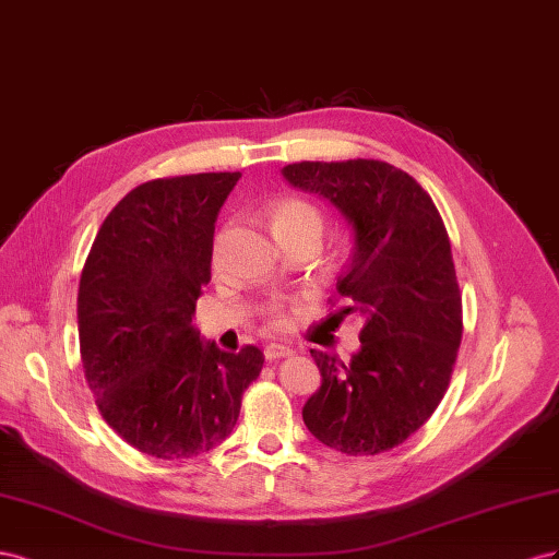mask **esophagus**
<instances>
[{"instance_id": "esophagus-1", "label": "esophagus", "mask_w": 559, "mask_h": 559, "mask_svg": "<svg viewBox=\"0 0 559 559\" xmlns=\"http://www.w3.org/2000/svg\"><path fill=\"white\" fill-rule=\"evenodd\" d=\"M290 356H293V348H290V346L269 344V346L264 348V358H266L269 362H276V360H281V358H290Z\"/></svg>"}]
</instances>
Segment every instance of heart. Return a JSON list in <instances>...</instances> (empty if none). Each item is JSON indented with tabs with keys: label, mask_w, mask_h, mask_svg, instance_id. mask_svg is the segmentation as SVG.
Segmentation results:
<instances>
[{
	"label": "heart",
	"mask_w": 559,
	"mask_h": 559,
	"mask_svg": "<svg viewBox=\"0 0 559 559\" xmlns=\"http://www.w3.org/2000/svg\"><path fill=\"white\" fill-rule=\"evenodd\" d=\"M266 215L271 222V231H274L281 246L305 236H313L321 241L323 229H325V217L321 209H318L313 201L301 199V197H281L276 201H271ZM266 318L271 328L276 330L288 328V318H285L281 309H269Z\"/></svg>",
	"instance_id": "obj_1"
}]
</instances>
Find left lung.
<instances>
[{
  "instance_id": "1",
  "label": "left lung",
  "mask_w": 559,
  "mask_h": 559,
  "mask_svg": "<svg viewBox=\"0 0 559 559\" xmlns=\"http://www.w3.org/2000/svg\"><path fill=\"white\" fill-rule=\"evenodd\" d=\"M283 175L325 197L354 229L337 293L340 313L362 321L348 362L311 348L323 381L301 417L346 456L389 452L436 412L456 362L464 321L448 229L428 191L377 158L301 162Z\"/></svg>"
}]
</instances>
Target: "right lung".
<instances>
[{
    "label": "right lung",
    "mask_w": 559,
    "mask_h": 559,
    "mask_svg": "<svg viewBox=\"0 0 559 559\" xmlns=\"http://www.w3.org/2000/svg\"><path fill=\"white\" fill-rule=\"evenodd\" d=\"M241 173L158 178L131 189L95 236L79 281V348L103 419L138 452L191 459L225 440L258 346L225 354L191 325L211 283L215 219Z\"/></svg>",
    "instance_id": "1"
}]
</instances>
